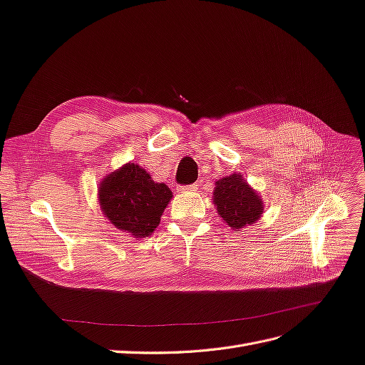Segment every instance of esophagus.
Here are the masks:
<instances>
[{
    "instance_id": "34e87169",
    "label": "esophagus",
    "mask_w": 365,
    "mask_h": 365,
    "mask_svg": "<svg viewBox=\"0 0 365 365\" xmlns=\"http://www.w3.org/2000/svg\"><path fill=\"white\" fill-rule=\"evenodd\" d=\"M199 190V185L194 183V185H190V186H182V188H179L180 192H192V191H197Z\"/></svg>"
}]
</instances>
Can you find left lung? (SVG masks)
Returning <instances> with one entry per match:
<instances>
[{"mask_svg":"<svg viewBox=\"0 0 365 365\" xmlns=\"http://www.w3.org/2000/svg\"><path fill=\"white\" fill-rule=\"evenodd\" d=\"M212 200L218 217L235 231L254 225L264 210L262 197L247 185L240 173L217 180Z\"/></svg>","mask_w":365,"mask_h":365,"instance_id":"8db88e82","label":"left lung"}]
</instances>
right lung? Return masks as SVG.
<instances>
[{
	"mask_svg": "<svg viewBox=\"0 0 365 365\" xmlns=\"http://www.w3.org/2000/svg\"><path fill=\"white\" fill-rule=\"evenodd\" d=\"M101 210L111 225L136 238L148 237L173 199L171 190L158 183L136 163H125L99 183Z\"/></svg>",
	"mask_w": 365,
	"mask_h": 365,
	"instance_id": "right-lung-1",
	"label": "right lung"
}]
</instances>
